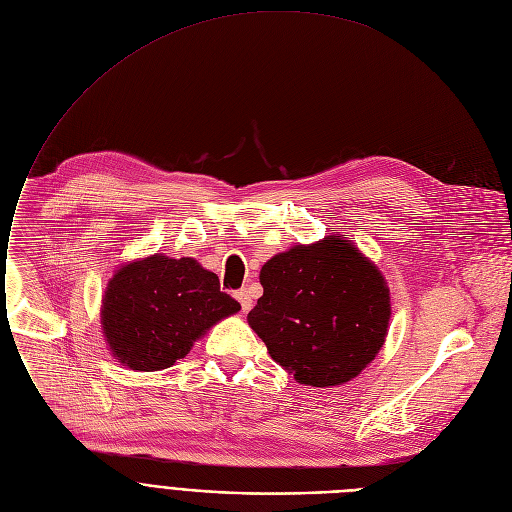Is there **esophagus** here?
<instances>
[{"label":"esophagus","mask_w":512,"mask_h":512,"mask_svg":"<svg viewBox=\"0 0 512 512\" xmlns=\"http://www.w3.org/2000/svg\"><path fill=\"white\" fill-rule=\"evenodd\" d=\"M235 299L240 301V305H242V309L244 311H250L252 309V295H250V291L248 289H240V291H235Z\"/></svg>","instance_id":"esophagus-1"}]
</instances>
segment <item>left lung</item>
<instances>
[{
    "label": "left lung",
    "mask_w": 512,
    "mask_h": 512,
    "mask_svg": "<svg viewBox=\"0 0 512 512\" xmlns=\"http://www.w3.org/2000/svg\"><path fill=\"white\" fill-rule=\"evenodd\" d=\"M260 283L248 324L299 383L340 385L377 357L391 318L389 289L348 240L328 235L272 256Z\"/></svg>",
    "instance_id": "8db88e82"
}]
</instances>
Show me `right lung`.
<instances>
[{
    "instance_id": "1",
    "label": "right lung",
    "mask_w": 512,
    "mask_h": 512,
    "mask_svg": "<svg viewBox=\"0 0 512 512\" xmlns=\"http://www.w3.org/2000/svg\"><path fill=\"white\" fill-rule=\"evenodd\" d=\"M240 307L219 289L217 274L196 260L153 254L114 272L100 318L116 361L135 371H162Z\"/></svg>"
}]
</instances>
